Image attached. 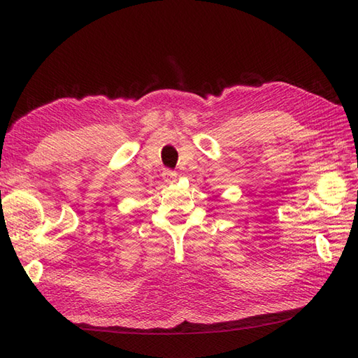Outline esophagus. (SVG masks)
<instances>
[{"label": "esophagus", "instance_id": "1", "mask_svg": "<svg viewBox=\"0 0 358 358\" xmlns=\"http://www.w3.org/2000/svg\"><path fill=\"white\" fill-rule=\"evenodd\" d=\"M163 180L166 182H176L177 181V172L173 171H164L163 172Z\"/></svg>", "mask_w": 358, "mask_h": 358}]
</instances>
